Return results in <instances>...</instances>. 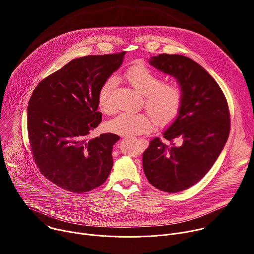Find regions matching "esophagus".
Wrapping results in <instances>:
<instances>
[{"label":"esophagus","instance_id":"esophagus-1","mask_svg":"<svg viewBox=\"0 0 254 254\" xmlns=\"http://www.w3.org/2000/svg\"><path fill=\"white\" fill-rule=\"evenodd\" d=\"M140 140L143 142L144 146H148V144H149V141H148L147 139H144V138H140Z\"/></svg>","mask_w":254,"mask_h":254}]
</instances>
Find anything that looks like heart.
<instances>
[{"mask_svg":"<svg viewBox=\"0 0 254 254\" xmlns=\"http://www.w3.org/2000/svg\"><path fill=\"white\" fill-rule=\"evenodd\" d=\"M127 82L143 95L147 110L152 113H122L106 125L107 130L121 135H137L160 126L171 124L179 114L183 102V90L175 82H162L161 77L149 67L137 64L130 66L125 73ZM116 78L108 77L100 86L97 102L100 111L106 115L115 112L112 93Z\"/></svg>","mask_w":254,"mask_h":254,"instance_id":"b5f03b06","label":"heart"}]
</instances>
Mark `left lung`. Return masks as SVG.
<instances>
[{"label": "left lung", "instance_id": "left-lung-1", "mask_svg": "<svg viewBox=\"0 0 254 254\" xmlns=\"http://www.w3.org/2000/svg\"><path fill=\"white\" fill-rule=\"evenodd\" d=\"M150 64L177 79L183 102L172 125L143 152L142 167L157 189L176 193L186 190L208 173L222 152L230 131L227 100L220 86L197 62L183 55L160 54Z\"/></svg>", "mask_w": 254, "mask_h": 254}]
</instances>
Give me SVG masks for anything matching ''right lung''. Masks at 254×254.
I'll return each instance as SVG.
<instances>
[{"label":"right lung","instance_id":"obj_1","mask_svg":"<svg viewBox=\"0 0 254 254\" xmlns=\"http://www.w3.org/2000/svg\"><path fill=\"white\" fill-rule=\"evenodd\" d=\"M126 52L89 55L68 62L44 78L28 104V135L41 174L73 193L102 185L114 166L115 133L87 135L101 123L97 95L123 64Z\"/></svg>","mask_w":254,"mask_h":254}]
</instances>
